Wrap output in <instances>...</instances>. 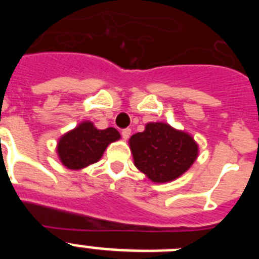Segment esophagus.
I'll return each mask as SVG.
<instances>
[{"label": "esophagus", "mask_w": 259, "mask_h": 259, "mask_svg": "<svg viewBox=\"0 0 259 259\" xmlns=\"http://www.w3.org/2000/svg\"><path fill=\"white\" fill-rule=\"evenodd\" d=\"M130 136H131V130H130V128H125V130H123L122 131L123 139H124V140H128V139H130Z\"/></svg>", "instance_id": "esophagus-1"}]
</instances>
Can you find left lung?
Wrapping results in <instances>:
<instances>
[{
  "mask_svg": "<svg viewBox=\"0 0 259 259\" xmlns=\"http://www.w3.org/2000/svg\"><path fill=\"white\" fill-rule=\"evenodd\" d=\"M134 163L153 183H170L191 168L197 159L198 144L188 132L168 123L150 122L130 139Z\"/></svg>",
  "mask_w": 259,
  "mask_h": 259,
  "instance_id": "left-lung-1",
  "label": "left lung"
}]
</instances>
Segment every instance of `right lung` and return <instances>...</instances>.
<instances>
[{
    "label": "right lung",
    "instance_id": "right-lung-1",
    "mask_svg": "<svg viewBox=\"0 0 259 259\" xmlns=\"http://www.w3.org/2000/svg\"><path fill=\"white\" fill-rule=\"evenodd\" d=\"M119 139L115 128L98 130L91 120H84L59 137L56 150L68 170H81L100 161L107 146Z\"/></svg>",
    "mask_w": 259,
    "mask_h": 259
}]
</instances>
